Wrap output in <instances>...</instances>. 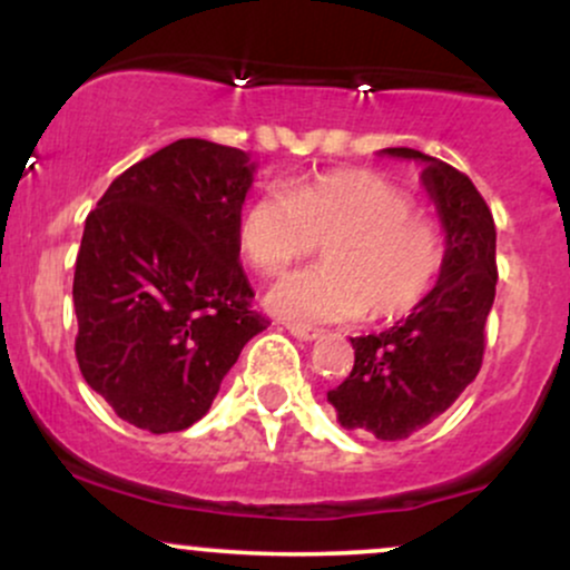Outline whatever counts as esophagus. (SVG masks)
I'll use <instances>...</instances> for the list:
<instances>
[{
	"label": "esophagus",
	"mask_w": 570,
	"mask_h": 570,
	"mask_svg": "<svg viewBox=\"0 0 570 570\" xmlns=\"http://www.w3.org/2000/svg\"><path fill=\"white\" fill-rule=\"evenodd\" d=\"M286 330H289L297 340H316V337H322V330H318V326H311V324L289 322V324H286Z\"/></svg>",
	"instance_id": "obj_1"
}]
</instances>
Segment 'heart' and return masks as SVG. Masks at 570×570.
<instances>
[{
	"instance_id": "1",
	"label": "heart",
	"mask_w": 570,
	"mask_h": 570,
	"mask_svg": "<svg viewBox=\"0 0 570 570\" xmlns=\"http://www.w3.org/2000/svg\"><path fill=\"white\" fill-rule=\"evenodd\" d=\"M412 198L367 171H330L263 189L238 219V246L257 271L278 273L326 244V265L281 276L265 303L281 318H396L423 303L442 271L440 227Z\"/></svg>"
}]
</instances>
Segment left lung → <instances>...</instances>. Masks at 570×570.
<instances>
[{
  "label": "left lung",
  "instance_id": "1",
  "mask_svg": "<svg viewBox=\"0 0 570 570\" xmlns=\"http://www.w3.org/2000/svg\"><path fill=\"white\" fill-rule=\"evenodd\" d=\"M383 153L426 163L421 179L448 233L442 273L407 318L351 337L353 370L326 399L345 429L396 442L440 417L480 372L499 267L493 214L466 174L410 147Z\"/></svg>",
  "mask_w": 570,
  "mask_h": 570
}]
</instances>
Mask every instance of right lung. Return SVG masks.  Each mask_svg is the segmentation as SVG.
<instances>
[{
	"label": "right lung",
	"instance_id": "obj_1",
	"mask_svg": "<svg viewBox=\"0 0 570 570\" xmlns=\"http://www.w3.org/2000/svg\"><path fill=\"white\" fill-rule=\"evenodd\" d=\"M244 149L179 139L122 171L85 219L75 353L85 383L130 426L200 421L267 318L238 263Z\"/></svg>",
	"mask_w": 570,
	"mask_h": 570
}]
</instances>
